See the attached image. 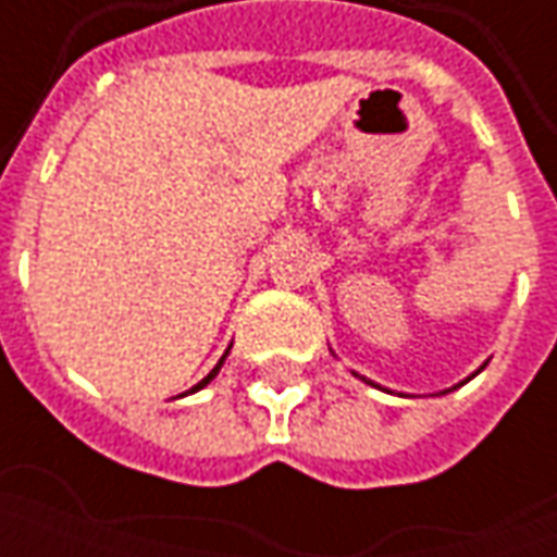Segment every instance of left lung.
<instances>
[{"instance_id": "obj_1", "label": "left lung", "mask_w": 557, "mask_h": 557, "mask_svg": "<svg viewBox=\"0 0 557 557\" xmlns=\"http://www.w3.org/2000/svg\"><path fill=\"white\" fill-rule=\"evenodd\" d=\"M483 367H486V363H483ZM483 367H480V370H483ZM480 370H478V373H480ZM478 373H471V375H468L466 382H471V379H474V375H478ZM355 375H358V373H355ZM358 379H361V382H367V385L379 387V385H375V382H370V379H367V375H358ZM466 382H459V385H466ZM459 385H454V387H450V391H456V387H459ZM450 391H442V394H450ZM399 397H403V394H399Z\"/></svg>"}]
</instances>
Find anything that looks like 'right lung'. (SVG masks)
Masks as SVG:
<instances>
[{
	"label": "right lung",
	"mask_w": 557,
	"mask_h": 557,
	"mask_svg": "<svg viewBox=\"0 0 557 557\" xmlns=\"http://www.w3.org/2000/svg\"><path fill=\"white\" fill-rule=\"evenodd\" d=\"M230 349H232V346H230ZM230 349L223 351V358H220V361H218V367H214V370H211V373H208L206 379H202V382H199V385H194V387H190V391H187V394H196V391H202V387H206L208 382H211V379H214V375L220 373V367H223V361H226V355H230Z\"/></svg>",
	"instance_id": "right-lung-1"
}]
</instances>
